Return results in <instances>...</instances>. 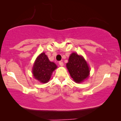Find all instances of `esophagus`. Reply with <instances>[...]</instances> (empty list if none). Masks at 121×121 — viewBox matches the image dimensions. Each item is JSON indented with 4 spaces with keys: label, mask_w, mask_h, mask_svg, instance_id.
Wrapping results in <instances>:
<instances>
[{
    "label": "esophagus",
    "mask_w": 121,
    "mask_h": 121,
    "mask_svg": "<svg viewBox=\"0 0 121 121\" xmlns=\"http://www.w3.org/2000/svg\"><path fill=\"white\" fill-rule=\"evenodd\" d=\"M59 65L61 66V67H62V66H63V65H64L63 62H62V61H60V62H59Z\"/></svg>",
    "instance_id": "34e87169"
}]
</instances>
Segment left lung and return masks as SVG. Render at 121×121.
<instances>
[{
	"mask_svg": "<svg viewBox=\"0 0 121 121\" xmlns=\"http://www.w3.org/2000/svg\"><path fill=\"white\" fill-rule=\"evenodd\" d=\"M67 67L74 82L80 83L89 75L90 69L87 63L82 56L73 53L69 57Z\"/></svg>",
	"mask_w": 121,
	"mask_h": 121,
	"instance_id": "1",
	"label": "left lung"
}]
</instances>
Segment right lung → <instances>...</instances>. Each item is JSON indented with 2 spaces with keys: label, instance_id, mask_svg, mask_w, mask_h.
<instances>
[{
  "label": "right lung",
  "instance_id": "1",
  "mask_svg": "<svg viewBox=\"0 0 121 121\" xmlns=\"http://www.w3.org/2000/svg\"><path fill=\"white\" fill-rule=\"evenodd\" d=\"M57 65L51 62L44 53L37 58L33 67L32 73L35 78L42 83H46L51 78L52 72L57 68Z\"/></svg>",
  "mask_w": 121,
  "mask_h": 121
}]
</instances>
